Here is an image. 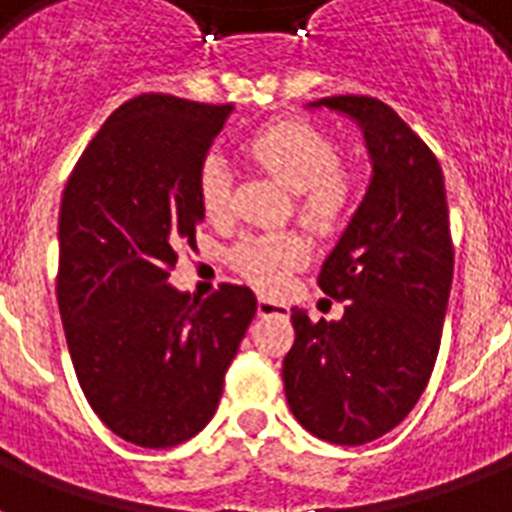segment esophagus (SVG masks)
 Wrapping results in <instances>:
<instances>
[{
  "mask_svg": "<svg viewBox=\"0 0 512 512\" xmlns=\"http://www.w3.org/2000/svg\"><path fill=\"white\" fill-rule=\"evenodd\" d=\"M289 305L273 297H257V316H287Z\"/></svg>",
  "mask_w": 512,
  "mask_h": 512,
  "instance_id": "1",
  "label": "esophagus"
}]
</instances>
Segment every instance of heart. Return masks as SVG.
I'll use <instances>...</instances> for the list:
<instances>
[{"mask_svg": "<svg viewBox=\"0 0 512 512\" xmlns=\"http://www.w3.org/2000/svg\"><path fill=\"white\" fill-rule=\"evenodd\" d=\"M249 159L263 172L297 193V215L316 231L327 233L348 209L353 183L337 167L340 154L327 135L300 122L273 124L247 140ZM199 204L209 220H223L231 204V172L220 156H207L196 177ZM233 268L260 289H281L292 271L311 260V241L303 233L244 236L233 249Z\"/></svg>", "mask_w": 512, "mask_h": 512, "instance_id": "heart-1", "label": "heart"}]
</instances>
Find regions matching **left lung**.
I'll return each instance as SVG.
<instances>
[{
    "label": "left lung",
    "mask_w": 512,
    "mask_h": 512,
    "mask_svg": "<svg viewBox=\"0 0 512 512\" xmlns=\"http://www.w3.org/2000/svg\"><path fill=\"white\" fill-rule=\"evenodd\" d=\"M308 108L361 127L372 177L319 273V287L345 313L311 321L292 308L295 345L281 377L308 433L358 446L412 412L436 364L454 273L444 172L382 100L337 95Z\"/></svg>",
    "instance_id": "1"
}]
</instances>
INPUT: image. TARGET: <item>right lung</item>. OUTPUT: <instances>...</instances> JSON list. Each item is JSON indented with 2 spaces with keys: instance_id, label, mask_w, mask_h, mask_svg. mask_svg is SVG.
<instances>
[{
  "instance_id": "right-lung-1",
  "label": "right lung",
  "mask_w": 512,
  "mask_h": 512,
  "mask_svg": "<svg viewBox=\"0 0 512 512\" xmlns=\"http://www.w3.org/2000/svg\"><path fill=\"white\" fill-rule=\"evenodd\" d=\"M233 106L138 95L68 177L58 220V308L84 396L106 428L146 449L193 438L255 319L249 287L207 300L167 284L204 220L196 177Z\"/></svg>"
}]
</instances>
